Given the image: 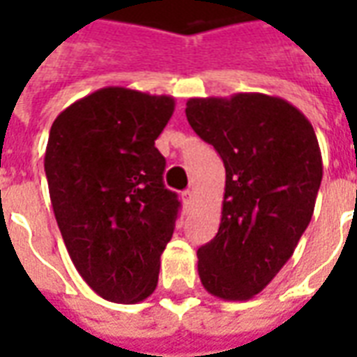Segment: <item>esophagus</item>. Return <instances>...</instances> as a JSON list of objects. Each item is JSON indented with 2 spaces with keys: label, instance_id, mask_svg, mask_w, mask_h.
I'll use <instances>...</instances> for the list:
<instances>
[{
  "label": "esophagus",
  "instance_id": "1",
  "mask_svg": "<svg viewBox=\"0 0 357 357\" xmlns=\"http://www.w3.org/2000/svg\"><path fill=\"white\" fill-rule=\"evenodd\" d=\"M181 199H183V204H185V206H189V204H191V201H193V191H191V189L183 191V193H181Z\"/></svg>",
  "mask_w": 357,
  "mask_h": 357
}]
</instances>
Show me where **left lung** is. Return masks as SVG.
Returning <instances> with one entry per match:
<instances>
[{
  "label": "left lung",
  "instance_id": "8db88e82",
  "mask_svg": "<svg viewBox=\"0 0 357 357\" xmlns=\"http://www.w3.org/2000/svg\"><path fill=\"white\" fill-rule=\"evenodd\" d=\"M185 114L225 166L220 229L197 250L201 283L218 298L250 300L312 220L323 178L319 143L310 120L271 95L195 97Z\"/></svg>",
  "mask_w": 357,
  "mask_h": 357
}]
</instances>
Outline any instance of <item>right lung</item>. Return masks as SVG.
<instances>
[{
    "mask_svg": "<svg viewBox=\"0 0 357 357\" xmlns=\"http://www.w3.org/2000/svg\"><path fill=\"white\" fill-rule=\"evenodd\" d=\"M174 107L170 95L110 86L51 126L43 166L55 220L82 279L110 302H141L158 283L179 201L155 139Z\"/></svg>",
    "mask_w": 357,
    "mask_h": 357,
    "instance_id": "obj_1",
    "label": "right lung"
}]
</instances>
